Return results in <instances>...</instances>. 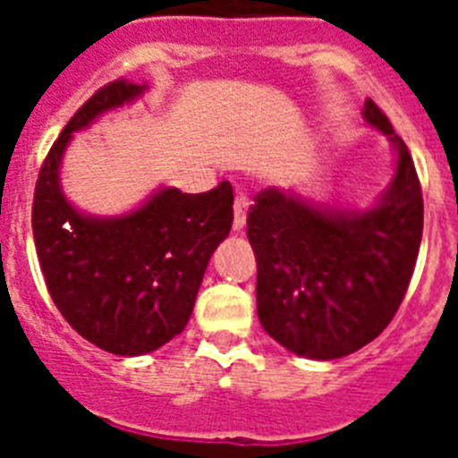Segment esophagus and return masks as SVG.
I'll return each instance as SVG.
<instances>
[{
	"label": "esophagus",
	"mask_w": 458,
	"mask_h": 458,
	"mask_svg": "<svg viewBox=\"0 0 458 458\" xmlns=\"http://www.w3.org/2000/svg\"><path fill=\"white\" fill-rule=\"evenodd\" d=\"M248 197L245 194H236V201H233V232L242 233L245 232V225H248Z\"/></svg>",
	"instance_id": "34e87169"
}]
</instances>
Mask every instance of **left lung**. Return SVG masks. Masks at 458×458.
<instances>
[{
  "instance_id": "1",
  "label": "left lung",
  "mask_w": 458,
  "mask_h": 458,
  "mask_svg": "<svg viewBox=\"0 0 458 458\" xmlns=\"http://www.w3.org/2000/svg\"><path fill=\"white\" fill-rule=\"evenodd\" d=\"M362 116L396 156L394 176L374 204L335 208L266 188L248 216L259 321L275 342L310 360L355 353L386 330L422 241V190L411 153L374 100Z\"/></svg>"
}]
</instances>
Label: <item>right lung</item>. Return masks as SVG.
Returning <instances> with one entry per match:
<instances>
[{
  "label": "right lung",
  "mask_w": 458,
  "mask_h": 458,
  "mask_svg": "<svg viewBox=\"0 0 458 458\" xmlns=\"http://www.w3.org/2000/svg\"><path fill=\"white\" fill-rule=\"evenodd\" d=\"M148 84L116 80L75 112L40 167L31 210L36 254L56 310L87 342L114 355H144L183 333L206 266L229 236L233 190L157 188L123 216H89L68 201L62 160L72 132L131 105Z\"/></svg>",
  "instance_id": "1"
}]
</instances>
